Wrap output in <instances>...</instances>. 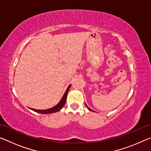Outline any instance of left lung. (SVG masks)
<instances>
[{"mask_svg": "<svg viewBox=\"0 0 151 151\" xmlns=\"http://www.w3.org/2000/svg\"><path fill=\"white\" fill-rule=\"evenodd\" d=\"M88 107V106H87ZM88 110H89V111H93V110H91L90 108H89V107H88Z\"/></svg>", "mask_w": 151, "mask_h": 151, "instance_id": "obj_1", "label": "left lung"}]
</instances>
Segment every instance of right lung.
<instances>
[{
    "mask_svg": "<svg viewBox=\"0 0 151 151\" xmlns=\"http://www.w3.org/2000/svg\"><path fill=\"white\" fill-rule=\"evenodd\" d=\"M70 87V85L68 86V87L67 88V90L66 91L65 94H64L62 99H61V101L58 103V104H57L55 106L52 107V108L47 109V110H36L33 109H30L37 112H39V113H42V114H50V113H53V112L59 111L60 110L63 108V106L65 105V104L66 103V96H67L68 92V90H69Z\"/></svg>",
    "mask_w": 151,
    "mask_h": 151,
    "instance_id": "1",
    "label": "right lung"
}]
</instances>
